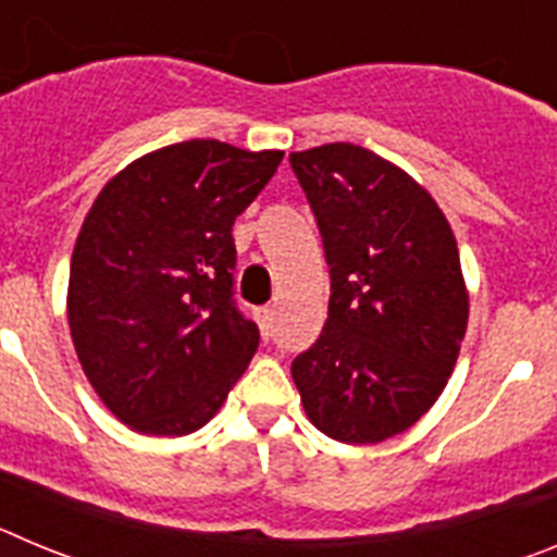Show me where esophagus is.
Returning <instances> with one entry per match:
<instances>
[{
    "mask_svg": "<svg viewBox=\"0 0 557 557\" xmlns=\"http://www.w3.org/2000/svg\"><path fill=\"white\" fill-rule=\"evenodd\" d=\"M273 314H275L273 307L256 309V321H259V329H262L264 337H270V334H273Z\"/></svg>",
    "mask_w": 557,
    "mask_h": 557,
    "instance_id": "esophagus-1",
    "label": "esophagus"
}]
</instances>
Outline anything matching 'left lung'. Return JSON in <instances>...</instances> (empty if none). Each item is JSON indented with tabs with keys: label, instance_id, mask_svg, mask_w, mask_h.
I'll return each instance as SVG.
<instances>
[{
	"label": "left lung",
	"instance_id": "obj_1",
	"mask_svg": "<svg viewBox=\"0 0 557 557\" xmlns=\"http://www.w3.org/2000/svg\"><path fill=\"white\" fill-rule=\"evenodd\" d=\"M321 231L332 295L293 359L304 410L323 435L379 444L444 391L469 323L455 234L430 191L366 147L289 156Z\"/></svg>",
	"mask_w": 557,
	"mask_h": 557
}]
</instances>
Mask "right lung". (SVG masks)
<instances>
[{"instance_id": "obj_1", "label": "right lung", "mask_w": 557, "mask_h": 557, "mask_svg": "<svg viewBox=\"0 0 557 557\" xmlns=\"http://www.w3.org/2000/svg\"><path fill=\"white\" fill-rule=\"evenodd\" d=\"M284 152L189 139L108 181L77 236L69 329L88 382L122 424L189 435L259 348L234 298V220Z\"/></svg>"}]
</instances>
